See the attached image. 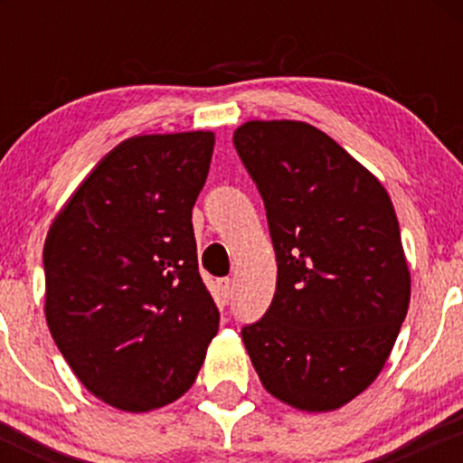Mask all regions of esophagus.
Instances as JSON below:
<instances>
[{
    "label": "esophagus",
    "instance_id": "esophagus-1",
    "mask_svg": "<svg viewBox=\"0 0 463 463\" xmlns=\"http://www.w3.org/2000/svg\"><path fill=\"white\" fill-rule=\"evenodd\" d=\"M217 294L222 296V302H226L228 298H231V294H232L231 279H220V280H217Z\"/></svg>",
    "mask_w": 463,
    "mask_h": 463
}]
</instances>
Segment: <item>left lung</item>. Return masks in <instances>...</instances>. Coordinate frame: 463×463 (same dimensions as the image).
Instances as JSON below:
<instances>
[{"label": "left lung", "mask_w": 463, "mask_h": 463, "mask_svg": "<svg viewBox=\"0 0 463 463\" xmlns=\"http://www.w3.org/2000/svg\"><path fill=\"white\" fill-rule=\"evenodd\" d=\"M257 183L276 291L241 331L265 390L326 413L381 374L411 298L396 211L381 180L316 126L252 119L232 135Z\"/></svg>", "instance_id": "obj_1"}]
</instances>
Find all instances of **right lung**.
Instances as JSON below:
<instances>
[{
    "label": "right lung",
    "mask_w": 463,
    "mask_h": 463,
    "mask_svg": "<svg viewBox=\"0 0 463 463\" xmlns=\"http://www.w3.org/2000/svg\"><path fill=\"white\" fill-rule=\"evenodd\" d=\"M213 147L211 130L130 137L47 231V328L80 383L121 411L178 401L220 328L191 224Z\"/></svg>",
    "instance_id": "1"
}]
</instances>
